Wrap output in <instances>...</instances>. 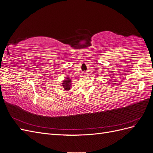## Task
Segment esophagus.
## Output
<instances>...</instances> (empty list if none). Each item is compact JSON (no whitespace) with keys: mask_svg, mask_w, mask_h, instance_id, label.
I'll return each instance as SVG.
<instances>
[{"mask_svg":"<svg viewBox=\"0 0 153 153\" xmlns=\"http://www.w3.org/2000/svg\"><path fill=\"white\" fill-rule=\"evenodd\" d=\"M84 75H87V73H84Z\"/></svg>","mask_w":153,"mask_h":153,"instance_id":"esophagus-1","label":"esophagus"}]
</instances>
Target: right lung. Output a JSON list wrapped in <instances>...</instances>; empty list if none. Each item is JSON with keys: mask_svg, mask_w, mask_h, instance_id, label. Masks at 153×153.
I'll use <instances>...</instances> for the list:
<instances>
[{"mask_svg": "<svg viewBox=\"0 0 153 153\" xmlns=\"http://www.w3.org/2000/svg\"><path fill=\"white\" fill-rule=\"evenodd\" d=\"M62 86L64 87V90H69L70 89V87H71V79H69V78H66V80H64V81L62 83Z\"/></svg>", "mask_w": 153, "mask_h": 153, "instance_id": "right-lung-1", "label": "right lung"}]
</instances>
